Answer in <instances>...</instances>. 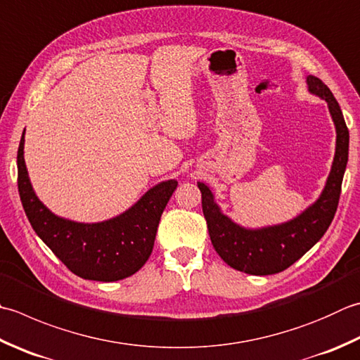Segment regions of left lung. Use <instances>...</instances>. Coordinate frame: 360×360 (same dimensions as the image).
I'll return each mask as SVG.
<instances>
[{
    "label": "left lung",
    "instance_id": "8db88e82",
    "mask_svg": "<svg viewBox=\"0 0 360 360\" xmlns=\"http://www.w3.org/2000/svg\"><path fill=\"white\" fill-rule=\"evenodd\" d=\"M306 84L309 94L328 103L335 128L334 160L319 198L292 220L262 228H246L223 214L212 188L198 181L210 242L218 256L238 271L266 276L288 269L325 236L335 215L348 164L349 132L340 105L326 84L312 75L306 77Z\"/></svg>",
    "mask_w": 360,
    "mask_h": 360
}]
</instances>
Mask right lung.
Listing matches in <instances>:
<instances>
[{"label":"right lung","instance_id":"add662e5","mask_svg":"<svg viewBox=\"0 0 360 360\" xmlns=\"http://www.w3.org/2000/svg\"><path fill=\"white\" fill-rule=\"evenodd\" d=\"M17 167L20 200L35 234L76 276L101 283L124 279L142 269L153 251L160 215L178 187L176 179L162 181L124 212L82 223L53 214L35 195L25 164V132Z\"/></svg>","mask_w":360,"mask_h":360}]
</instances>
